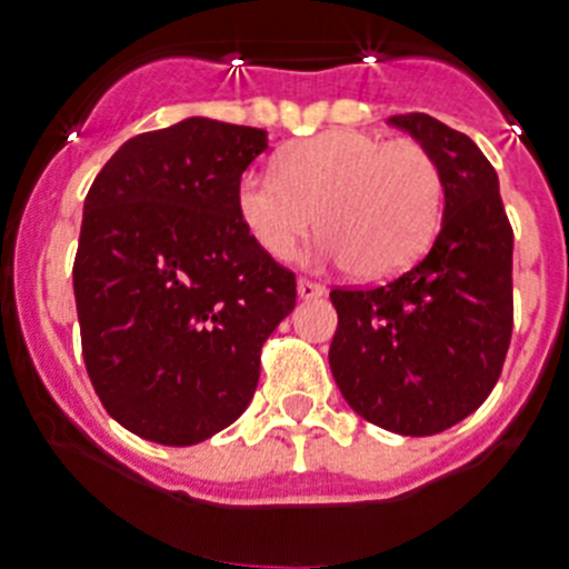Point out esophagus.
<instances>
[{
    "instance_id": "obj_1",
    "label": "esophagus",
    "mask_w": 569,
    "mask_h": 569,
    "mask_svg": "<svg viewBox=\"0 0 569 569\" xmlns=\"http://www.w3.org/2000/svg\"><path fill=\"white\" fill-rule=\"evenodd\" d=\"M327 292L321 283H315V280H307V277H300L298 280V298L303 300H312V298H321Z\"/></svg>"
}]
</instances>
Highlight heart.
Returning <instances> with one entry per match:
<instances>
[{
    "mask_svg": "<svg viewBox=\"0 0 569 569\" xmlns=\"http://www.w3.org/2000/svg\"><path fill=\"white\" fill-rule=\"evenodd\" d=\"M237 217L274 260H289L315 228L321 257L381 280L417 260L442 213V173L419 141L329 130L277 156V173L246 170L233 190Z\"/></svg>",
    "mask_w": 569,
    "mask_h": 569,
    "instance_id": "1",
    "label": "heart"
}]
</instances>
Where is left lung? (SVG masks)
I'll return each instance as SVG.
<instances>
[{
  "instance_id": "left-lung-1",
  "label": "left lung",
  "mask_w": 569,
  "mask_h": 569,
  "mask_svg": "<svg viewBox=\"0 0 569 569\" xmlns=\"http://www.w3.org/2000/svg\"><path fill=\"white\" fill-rule=\"evenodd\" d=\"M442 173L431 251L376 289H332L336 385L358 417L402 437L446 431L486 402L512 338V226L495 167L431 114H393Z\"/></svg>"
}]
</instances>
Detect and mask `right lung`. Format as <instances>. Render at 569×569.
<instances>
[{
	"label": "right lung",
	"instance_id": "right-lung-1",
	"mask_svg": "<svg viewBox=\"0 0 569 569\" xmlns=\"http://www.w3.org/2000/svg\"><path fill=\"white\" fill-rule=\"evenodd\" d=\"M266 130L184 118L130 138L86 193L74 257L83 361L114 422L196 446L248 408L295 274L237 217Z\"/></svg>",
	"mask_w": 569,
	"mask_h": 569
}]
</instances>
